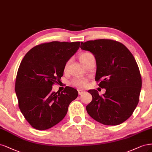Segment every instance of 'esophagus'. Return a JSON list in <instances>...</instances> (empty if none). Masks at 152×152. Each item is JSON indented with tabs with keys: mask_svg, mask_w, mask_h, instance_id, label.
I'll return each instance as SVG.
<instances>
[{
	"mask_svg": "<svg viewBox=\"0 0 152 152\" xmlns=\"http://www.w3.org/2000/svg\"><path fill=\"white\" fill-rule=\"evenodd\" d=\"M77 91H78V94H79L80 95H81V94H83V93H84V91H83V90H78Z\"/></svg>",
	"mask_w": 152,
	"mask_h": 152,
	"instance_id": "obj_1",
	"label": "esophagus"
}]
</instances>
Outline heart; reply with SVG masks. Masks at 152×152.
Segmentation results:
<instances>
[{"label": "heart", "instance_id": "1", "mask_svg": "<svg viewBox=\"0 0 152 152\" xmlns=\"http://www.w3.org/2000/svg\"><path fill=\"white\" fill-rule=\"evenodd\" d=\"M93 57H94V56H93L91 53L88 52H85L81 53L80 55V59L83 64L85 65L87 62V61ZM69 64V61H67L65 64V66H64L65 71L67 69ZM88 81V79H86V78L76 77V78H75L74 80H72L71 83L72 86L81 89V88H84L86 86Z\"/></svg>", "mask_w": 152, "mask_h": 152}]
</instances>
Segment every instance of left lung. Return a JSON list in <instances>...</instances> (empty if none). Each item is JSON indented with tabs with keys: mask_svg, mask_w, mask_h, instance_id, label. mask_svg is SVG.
Wrapping results in <instances>:
<instances>
[{
	"mask_svg": "<svg viewBox=\"0 0 152 152\" xmlns=\"http://www.w3.org/2000/svg\"><path fill=\"white\" fill-rule=\"evenodd\" d=\"M81 49L95 56V81L106 89L102 95L96 90L88 91L93 99L86 107L87 112L103 124L122 123L133 114L141 88V76L134 56L123 44L110 39L81 42Z\"/></svg>",
	"mask_w": 152,
	"mask_h": 152,
	"instance_id": "1",
	"label": "left lung"
}]
</instances>
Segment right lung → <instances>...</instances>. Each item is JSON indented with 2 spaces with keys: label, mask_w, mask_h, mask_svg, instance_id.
Returning a JSON list of instances; mask_svg holds the SVG:
<instances>
[{
  "label": "right lung",
  "mask_w": 152,
  "mask_h": 152,
  "mask_svg": "<svg viewBox=\"0 0 152 152\" xmlns=\"http://www.w3.org/2000/svg\"><path fill=\"white\" fill-rule=\"evenodd\" d=\"M80 42L43 43L24 56L18 68L15 91L18 106L33 128L45 130L61 121L77 91L66 86L64 91H52L58 84L67 61L80 46Z\"/></svg>",
  "instance_id": "add662e5"
}]
</instances>
